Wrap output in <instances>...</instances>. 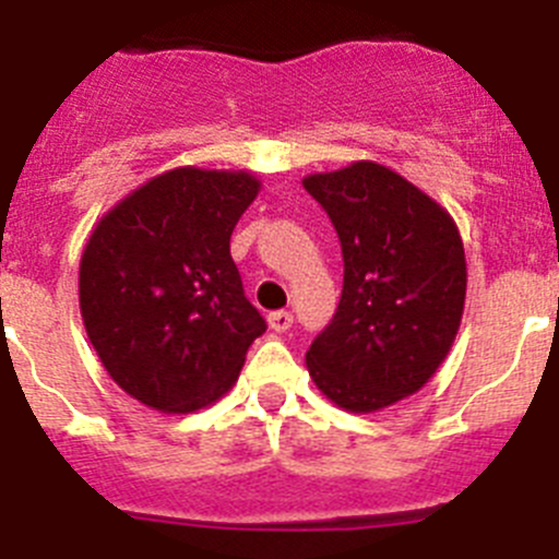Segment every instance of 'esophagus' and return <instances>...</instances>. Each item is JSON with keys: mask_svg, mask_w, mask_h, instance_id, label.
Masks as SVG:
<instances>
[{"mask_svg": "<svg viewBox=\"0 0 559 559\" xmlns=\"http://www.w3.org/2000/svg\"><path fill=\"white\" fill-rule=\"evenodd\" d=\"M269 324L276 333H285V330L294 328V313L290 310H274V313H269Z\"/></svg>", "mask_w": 559, "mask_h": 559, "instance_id": "esophagus-1", "label": "esophagus"}]
</instances>
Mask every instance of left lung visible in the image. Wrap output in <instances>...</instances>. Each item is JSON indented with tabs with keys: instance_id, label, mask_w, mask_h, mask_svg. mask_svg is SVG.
<instances>
[{
	"instance_id": "obj_1",
	"label": "left lung",
	"mask_w": 559,
	"mask_h": 559,
	"mask_svg": "<svg viewBox=\"0 0 559 559\" xmlns=\"http://www.w3.org/2000/svg\"><path fill=\"white\" fill-rule=\"evenodd\" d=\"M333 221L344 288L310 344V378L335 406L367 414L426 386L462 324L467 263L456 224L374 162L302 181Z\"/></svg>"
}]
</instances>
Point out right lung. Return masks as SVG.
<instances>
[{
	"label": "right lung",
	"instance_id": "1",
	"mask_svg": "<svg viewBox=\"0 0 559 559\" xmlns=\"http://www.w3.org/2000/svg\"><path fill=\"white\" fill-rule=\"evenodd\" d=\"M260 181L176 167L108 210L81 257V316L122 392L167 414L224 397L265 319L246 299L229 237Z\"/></svg>",
	"mask_w": 559,
	"mask_h": 559
}]
</instances>
